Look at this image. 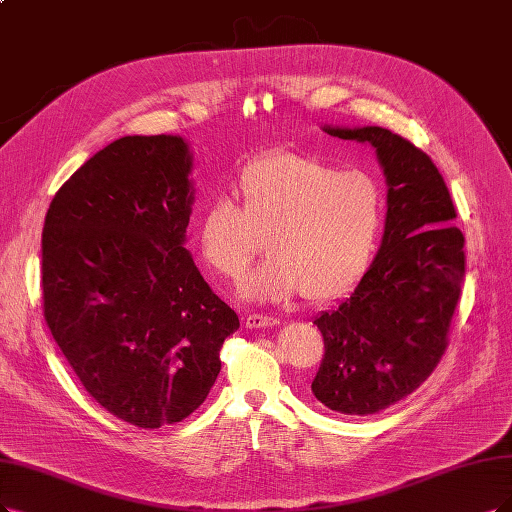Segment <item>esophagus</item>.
Instances as JSON below:
<instances>
[{
	"label": "esophagus",
	"mask_w": 512,
	"mask_h": 512,
	"mask_svg": "<svg viewBox=\"0 0 512 512\" xmlns=\"http://www.w3.org/2000/svg\"><path fill=\"white\" fill-rule=\"evenodd\" d=\"M246 329H266V327H274L278 325V320L274 316H266V314H249L244 318Z\"/></svg>",
	"instance_id": "esophagus-1"
}]
</instances>
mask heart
I'll use <instances>...</instances> for the list:
<instances>
[{
	"label": "heart",
	"mask_w": 512,
	"mask_h": 512,
	"mask_svg": "<svg viewBox=\"0 0 512 512\" xmlns=\"http://www.w3.org/2000/svg\"><path fill=\"white\" fill-rule=\"evenodd\" d=\"M234 194L238 206L227 198L204 206L198 244L208 268L236 282L266 242L270 257L246 278L244 297L329 301L367 272L386 202L365 170H337L314 156L278 151L246 164Z\"/></svg>",
	"instance_id": "b5f03b06"
}]
</instances>
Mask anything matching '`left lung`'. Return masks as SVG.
Returning a JSON list of instances; mask_svg holds the SVG:
<instances>
[{
    "instance_id": "1",
    "label": "left lung",
    "mask_w": 512,
    "mask_h": 512,
    "mask_svg": "<svg viewBox=\"0 0 512 512\" xmlns=\"http://www.w3.org/2000/svg\"><path fill=\"white\" fill-rule=\"evenodd\" d=\"M325 132L375 147L388 213L373 266L314 320L325 354L312 392L331 411L371 415L405 399L441 363L464 285V236L451 223L456 206L439 168L420 147L380 126Z\"/></svg>"
}]
</instances>
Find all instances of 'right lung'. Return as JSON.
<instances>
[{
    "label": "right lung",
    "mask_w": 512,
    "mask_h": 512,
    "mask_svg": "<svg viewBox=\"0 0 512 512\" xmlns=\"http://www.w3.org/2000/svg\"><path fill=\"white\" fill-rule=\"evenodd\" d=\"M189 170L181 137H122L61 185L42 232L54 342L94 401L147 430L204 403L240 327L183 246Z\"/></svg>",
    "instance_id": "add662e5"
}]
</instances>
